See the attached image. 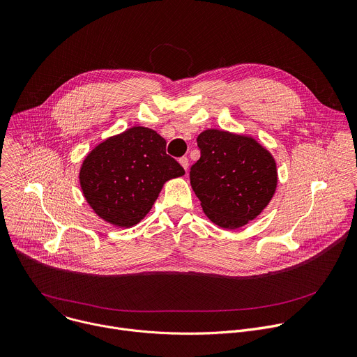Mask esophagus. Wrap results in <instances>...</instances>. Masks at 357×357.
<instances>
[{
  "label": "esophagus",
  "instance_id": "esophagus-1",
  "mask_svg": "<svg viewBox=\"0 0 357 357\" xmlns=\"http://www.w3.org/2000/svg\"><path fill=\"white\" fill-rule=\"evenodd\" d=\"M179 164L183 167V169L188 172V169H189V160H188V157H181L179 158Z\"/></svg>",
  "mask_w": 357,
  "mask_h": 357
}]
</instances>
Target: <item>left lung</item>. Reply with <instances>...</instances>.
<instances>
[{"label":"left lung","instance_id":"obj_1","mask_svg":"<svg viewBox=\"0 0 357 357\" xmlns=\"http://www.w3.org/2000/svg\"><path fill=\"white\" fill-rule=\"evenodd\" d=\"M197 147L200 158L189 175L206 215L228 229L259 215L278 185L271 153L251 137L215 129L200 133Z\"/></svg>","mask_w":357,"mask_h":357}]
</instances>
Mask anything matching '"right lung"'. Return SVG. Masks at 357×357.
Instances as JSON below:
<instances>
[{
	"instance_id": "right-lung-1",
	"label": "right lung",
	"mask_w": 357,
	"mask_h": 357,
	"mask_svg": "<svg viewBox=\"0 0 357 357\" xmlns=\"http://www.w3.org/2000/svg\"><path fill=\"white\" fill-rule=\"evenodd\" d=\"M165 147L164 137L142 126L96 146L79 171L82 193L93 211L117 227H133L144 218L164 183L185 174Z\"/></svg>"
}]
</instances>
